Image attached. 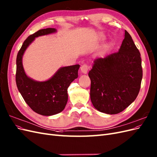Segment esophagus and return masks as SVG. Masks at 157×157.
Listing matches in <instances>:
<instances>
[{"mask_svg": "<svg viewBox=\"0 0 157 157\" xmlns=\"http://www.w3.org/2000/svg\"><path fill=\"white\" fill-rule=\"evenodd\" d=\"M88 69H89V66L86 64L82 65L81 67H80V71H81V72L84 74H86L88 73Z\"/></svg>", "mask_w": 157, "mask_h": 157, "instance_id": "esophagus-1", "label": "esophagus"}]
</instances>
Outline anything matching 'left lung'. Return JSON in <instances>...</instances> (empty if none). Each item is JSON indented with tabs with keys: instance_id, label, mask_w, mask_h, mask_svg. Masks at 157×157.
Instances as JSON below:
<instances>
[{
	"instance_id": "obj_1",
	"label": "left lung",
	"mask_w": 157,
	"mask_h": 157,
	"mask_svg": "<svg viewBox=\"0 0 157 157\" xmlns=\"http://www.w3.org/2000/svg\"><path fill=\"white\" fill-rule=\"evenodd\" d=\"M88 76L91 80L90 99L99 111L118 114L135 100L143 71L140 51L129 33L125 31L118 52L94 60Z\"/></svg>"
}]
</instances>
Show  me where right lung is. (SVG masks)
<instances>
[{
    "label": "right lung",
    "mask_w": 157,
    "mask_h": 157,
    "mask_svg": "<svg viewBox=\"0 0 157 157\" xmlns=\"http://www.w3.org/2000/svg\"><path fill=\"white\" fill-rule=\"evenodd\" d=\"M56 32L54 28H46L28 36L19 50L16 58V81L19 92L33 111L44 116H51L62 111L68 100L67 88L78 77L80 65L60 68L49 80L38 82L26 75L22 57L27 48L36 37Z\"/></svg>",
    "instance_id": "1"
}]
</instances>
